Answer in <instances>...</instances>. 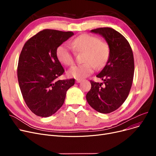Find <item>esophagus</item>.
I'll use <instances>...</instances> for the list:
<instances>
[{
	"label": "esophagus",
	"instance_id": "1",
	"mask_svg": "<svg viewBox=\"0 0 156 156\" xmlns=\"http://www.w3.org/2000/svg\"><path fill=\"white\" fill-rule=\"evenodd\" d=\"M80 82H82V79H76V82H77V83H80Z\"/></svg>",
	"mask_w": 156,
	"mask_h": 156
}]
</instances>
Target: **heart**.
<instances>
[{
  "label": "heart",
  "mask_w": 156,
  "mask_h": 156,
  "mask_svg": "<svg viewBox=\"0 0 156 156\" xmlns=\"http://www.w3.org/2000/svg\"><path fill=\"white\" fill-rule=\"evenodd\" d=\"M73 48L76 52H84V63L75 66L68 71L70 77L82 79L86 77L94 72L95 67L100 69L105 66L109 57L110 49L108 44L100 40L96 36L83 34L79 36L72 42ZM58 61L67 66L74 63V53L66 44L58 46L56 50Z\"/></svg>",
  "instance_id": "heart-1"
}]
</instances>
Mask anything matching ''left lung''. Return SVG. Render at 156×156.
<instances>
[{
	"label": "left lung",
	"mask_w": 156,
	"mask_h": 156,
	"mask_svg": "<svg viewBox=\"0 0 156 156\" xmlns=\"http://www.w3.org/2000/svg\"><path fill=\"white\" fill-rule=\"evenodd\" d=\"M90 32L103 36L110 52L105 66L96 75L103 83L90 80L91 89L86 99L96 111L109 113L122 106L130 93L134 73L133 52L126 39L111 27H100Z\"/></svg>",
	"instance_id": "left-lung-1"
}]
</instances>
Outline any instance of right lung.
<instances>
[{
  "mask_svg": "<svg viewBox=\"0 0 156 156\" xmlns=\"http://www.w3.org/2000/svg\"><path fill=\"white\" fill-rule=\"evenodd\" d=\"M72 31H40L24 44L17 66V78L24 101L36 115L48 117L63 105L75 79L58 80L64 69L58 61V46L74 35Z\"/></svg>",
  "mask_w": 156,
  "mask_h": 156,
  "instance_id": "obj_1",
  "label": "right lung"
}]
</instances>
